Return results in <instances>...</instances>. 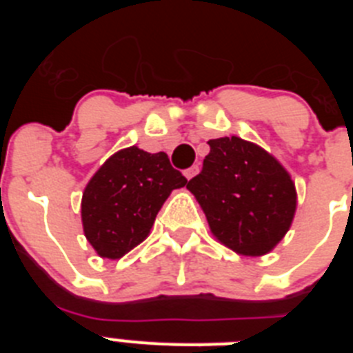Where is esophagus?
Listing matches in <instances>:
<instances>
[{"label": "esophagus", "mask_w": 353, "mask_h": 353, "mask_svg": "<svg viewBox=\"0 0 353 353\" xmlns=\"http://www.w3.org/2000/svg\"><path fill=\"white\" fill-rule=\"evenodd\" d=\"M199 173V166H191L189 168V170H185L183 171V174H185V179L187 180H191V179H194L196 174Z\"/></svg>", "instance_id": "1"}]
</instances>
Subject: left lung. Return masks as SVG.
Returning a JSON list of instances; mask_svg holds the SVG:
<instances>
[{
  "label": "left lung",
  "instance_id": "8db88e82",
  "mask_svg": "<svg viewBox=\"0 0 353 353\" xmlns=\"http://www.w3.org/2000/svg\"><path fill=\"white\" fill-rule=\"evenodd\" d=\"M203 170L189 180L210 232L242 256H263L292 226L297 191L272 154L242 138L208 141Z\"/></svg>",
  "mask_w": 353,
  "mask_h": 353
}]
</instances>
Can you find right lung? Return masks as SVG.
Wrapping results in <instances>:
<instances>
[{
    "mask_svg": "<svg viewBox=\"0 0 353 353\" xmlns=\"http://www.w3.org/2000/svg\"><path fill=\"white\" fill-rule=\"evenodd\" d=\"M185 185L187 179L164 152L148 154L138 146L120 150L84 187V236L101 258L120 260L150 235L171 191Z\"/></svg>",
    "mask_w": 353,
    "mask_h": 353,
    "instance_id": "1",
    "label": "right lung"
}]
</instances>
